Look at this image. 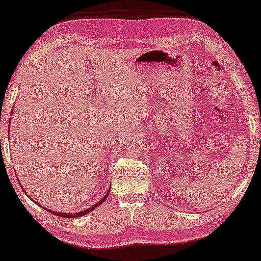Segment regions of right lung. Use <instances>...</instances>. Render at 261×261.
Masks as SVG:
<instances>
[{
    "mask_svg": "<svg viewBox=\"0 0 261 261\" xmlns=\"http://www.w3.org/2000/svg\"><path fill=\"white\" fill-rule=\"evenodd\" d=\"M108 195H109V192L107 193V195H105L101 201L99 202H97L95 205H93V206H91V207H88L87 210H85V211H82V212H79V213H69V214H65V213H57V212H54V211H50V210H47V211H49V212H51L53 214H55V215H58V216H62V218H79V216H81V215H85V214H87V213H90L91 211H93L94 208L95 207H97L99 204H102L104 201H105V198L108 197ZM38 204V203H37ZM38 205H40V204H38Z\"/></svg>",
    "mask_w": 261,
    "mask_h": 261,
    "instance_id": "obj_1",
    "label": "right lung"
}]
</instances>
